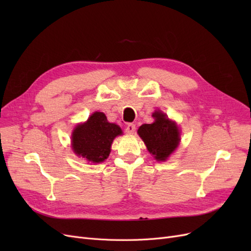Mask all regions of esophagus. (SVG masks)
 Returning a JSON list of instances; mask_svg holds the SVG:
<instances>
[{"label": "esophagus", "mask_w": 251, "mask_h": 251, "mask_svg": "<svg viewBox=\"0 0 251 251\" xmlns=\"http://www.w3.org/2000/svg\"><path fill=\"white\" fill-rule=\"evenodd\" d=\"M135 128H136V126L134 124H127L126 127V133L128 135H132L135 132Z\"/></svg>", "instance_id": "1"}]
</instances>
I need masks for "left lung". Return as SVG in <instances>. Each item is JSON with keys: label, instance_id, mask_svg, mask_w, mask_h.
I'll return each mask as SVG.
<instances>
[{"label": "left lung", "instance_id": "8db88e82", "mask_svg": "<svg viewBox=\"0 0 251 251\" xmlns=\"http://www.w3.org/2000/svg\"><path fill=\"white\" fill-rule=\"evenodd\" d=\"M153 117L154 123L142 125L138 128V134L156 160L164 161L178 147L179 130L176 124L161 112H155Z\"/></svg>", "mask_w": 251, "mask_h": 251}]
</instances>
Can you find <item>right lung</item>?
Wrapping results in <instances>:
<instances>
[{
    "instance_id": "1",
    "label": "right lung",
    "mask_w": 251,
    "mask_h": 251,
    "mask_svg": "<svg viewBox=\"0 0 251 251\" xmlns=\"http://www.w3.org/2000/svg\"><path fill=\"white\" fill-rule=\"evenodd\" d=\"M121 133L117 125L108 123L103 113L95 112L74 130L72 148L75 154L90 162H102L110 154L113 139Z\"/></svg>"
}]
</instances>
